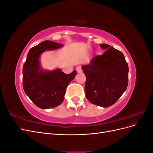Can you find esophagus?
<instances>
[{
    "instance_id": "1",
    "label": "esophagus",
    "mask_w": 153,
    "mask_h": 153,
    "mask_svg": "<svg viewBox=\"0 0 153 153\" xmlns=\"http://www.w3.org/2000/svg\"><path fill=\"white\" fill-rule=\"evenodd\" d=\"M76 70L77 71V73H82V68H81V66H78L76 68Z\"/></svg>"
}]
</instances>
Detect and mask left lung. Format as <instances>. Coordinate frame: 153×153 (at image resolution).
<instances>
[{
    "mask_svg": "<svg viewBox=\"0 0 153 153\" xmlns=\"http://www.w3.org/2000/svg\"><path fill=\"white\" fill-rule=\"evenodd\" d=\"M100 47L106 50L104 53L96 55L82 69L86 76V98L92 104L108 107L126 91L129 69L121 52L106 44Z\"/></svg>",
    "mask_w": 153,
    "mask_h": 153,
    "instance_id": "1",
    "label": "left lung"
}]
</instances>
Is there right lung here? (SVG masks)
Masks as SVG:
<instances>
[{"label":"right lung","instance_id":"right-lung-1","mask_svg":"<svg viewBox=\"0 0 153 153\" xmlns=\"http://www.w3.org/2000/svg\"><path fill=\"white\" fill-rule=\"evenodd\" d=\"M62 46V44L48 40L43 41L29 50L23 66L24 90L32 102L40 108L49 109L61 105L68 85L76 75V70L65 74L60 69L47 71L40 66L41 53Z\"/></svg>","mask_w":153,"mask_h":153}]
</instances>
